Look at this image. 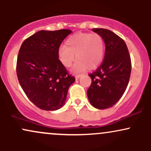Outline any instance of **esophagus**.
I'll use <instances>...</instances> for the list:
<instances>
[{
    "label": "esophagus",
    "instance_id": "34e87169",
    "mask_svg": "<svg viewBox=\"0 0 151 151\" xmlns=\"http://www.w3.org/2000/svg\"><path fill=\"white\" fill-rule=\"evenodd\" d=\"M81 77V74H76V75H75V79H79Z\"/></svg>",
    "mask_w": 151,
    "mask_h": 151
}]
</instances>
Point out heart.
Segmentation results:
<instances>
[{
    "label": "heart",
    "mask_w": 151,
    "mask_h": 151,
    "mask_svg": "<svg viewBox=\"0 0 151 151\" xmlns=\"http://www.w3.org/2000/svg\"><path fill=\"white\" fill-rule=\"evenodd\" d=\"M104 54L103 37L97 33L86 32H79L70 36L66 41V45L60 46L58 51L59 60L65 67H70L77 58L72 68L74 73L84 72L89 67H97L103 61Z\"/></svg>",
    "instance_id": "heart-1"
}]
</instances>
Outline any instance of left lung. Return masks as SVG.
Instances as JSON below:
<instances>
[{
  "mask_svg": "<svg viewBox=\"0 0 151 151\" xmlns=\"http://www.w3.org/2000/svg\"><path fill=\"white\" fill-rule=\"evenodd\" d=\"M92 31L103 37L106 49L102 64L89 74L91 84L87 96L94 108L106 109L115 105L125 92L131 76V58L125 42L114 32L103 28Z\"/></svg>",
  "mask_w": 151,
  "mask_h": 151,
  "instance_id": "1",
  "label": "left lung"
}]
</instances>
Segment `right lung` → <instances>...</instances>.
Here are the masks:
<instances>
[{"label":"right lung","instance_id":"right-lung-1","mask_svg":"<svg viewBox=\"0 0 151 151\" xmlns=\"http://www.w3.org/2000/svg\"><path fill=\"white\" fill-rule=\"evenodd\" d=\"M70 30H40L22 42L17 60V76L22 90L35 105L45 111L62 108L75 78L58 58L62 41Z\"/></svg>","mask_w":151,"mask_h":151}]
</instances>
